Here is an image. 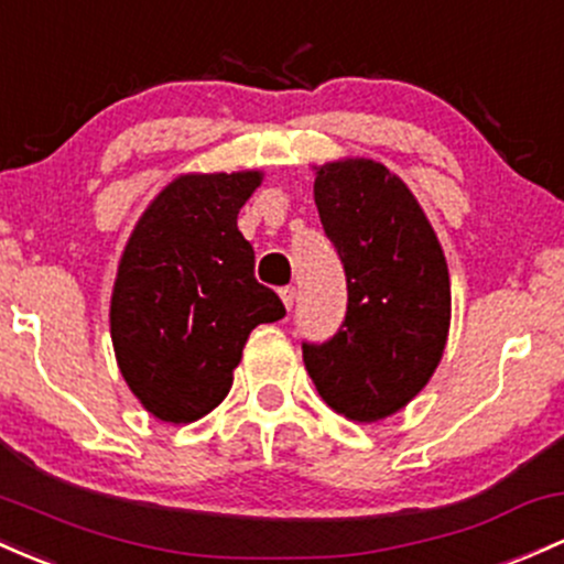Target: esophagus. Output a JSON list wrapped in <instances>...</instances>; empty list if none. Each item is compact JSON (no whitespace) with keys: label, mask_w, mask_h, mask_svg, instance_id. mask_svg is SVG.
<instances>
[{"label":"esophagus","mask_w":564,"mask_h":564,"mask_svg":"<svg viewBox=\"0 0 564 564\" xmlns=\"http://www.w3.org/2000/svg\"><path fill=\"white\" fill-rule=\"evenodd\" d=\"M278 294H281V300H283V305H286V311H292L294 300H296V289L294 286H283Z\"/></svg>","instance_id":"obj_1"}]
</instances>
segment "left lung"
I'll return each mask as SVG.
<instances>
[{
  "label": "left lung",
  "mask_w": 564,
  "mask_h": 564,
  "mask_svg": "<svg viewBox=\"0 0 564 564\" xmlns=\"http://www.w3.org/2000/svg\"><path fill=\"white\" fill-rule=\"evenodd\" d=\"M321 225L343 259L348 313L324 345H302L315 391L352 423L391 417L429 386L449 334V270L417 197L382 163L315 165Z\"/></svg>",
  "instance_id": "8db88e82"
}]
</instances>
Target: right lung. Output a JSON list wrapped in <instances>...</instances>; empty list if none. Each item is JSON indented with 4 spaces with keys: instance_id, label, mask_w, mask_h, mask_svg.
I'll return each mask as SVG.
<instances>
[{
    "instance_id": "add662e5",
    "label": "right lung",
    "mask_w": 564,
    "mask_h": 564,
    "mask_svg": "<svg viewBox=\"0 0 564 564\" xmlns=\"http://www.w3.org/2000/svg\"><path fill=\"white\" fill-rule=\"evenodd\" d=\"M262 171L182 173L135 221L111 289L117 367L163 423H195L225 401L253 326L286 307L253 278L238 212Z\"/></svg>"
}]
</instances>
